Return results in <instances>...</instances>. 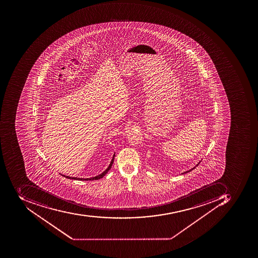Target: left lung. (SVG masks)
<instances>
[{
    "mask_svg": "<svg viewBox=\"0 0 258 258\" xmlns=\"http://www.w3.org/2000/svg\"><path fill=\"white\" fill-rule=\"evenodd\" d=\"M199 163H198V164H199ZM198 164H197V166H198ZM195 168H196V167H193V168H191V170H187V171L184 172V173H182V174H186V173H187V172L191 171V170H193V169H195Z\"/></svg>",
    "mask_w": 258,
    "mask_h": 258,
    "instance_id": "8db88e82",
    "label": "left lung"
}]
</instances>
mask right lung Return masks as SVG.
Wrapping results in <instances>:
<instances>
[{
	"instance_id": "add662e5",
	"label": "right lung",
	"mask_w": 258,
	"mask_h": 258,
	"mask_svg": "<svg viewBox=\"0 0 258 258\" xmlns=\"http://www.w3.org/2000/svg\"><path fill=\"white\" fill-rule=\"evenodd\" d=\"M114 157H115V153H114L113 156H112V160H111L110 164L109 165V167H107V169H106L105 171L102 172V174H99V175L98 176H95V177H90V178H79V177H69V176L63 175V174H61V175L64 176V177H67V178L73 179V180H78V181H93V180H98V179H100L102 178V177H103L105 174H107L108 171L110 170L112 163H113Z\"/></svg>"
}]
</instances>
